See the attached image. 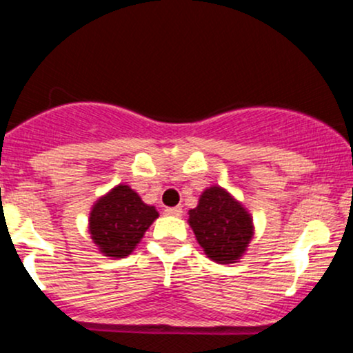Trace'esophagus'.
<instances>
[{
    "label": "esophagus",
    "mask_w": 353,
    "mask_h": 353,
    "mask_svg": "<svg viewBox=\"0 0 353 353\" xmlns=\"http://www.w3.org/2000/svg\"><path fill=\"white\" fill-rule=\"evenodd\" d=\"M168 216H172V217H181L182 216V209L181 208H168L164 210Z\"/></svg>",
    "instance_id": "obj_1"
}]
</instances>
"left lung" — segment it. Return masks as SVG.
Masks as SVG:
<instances>
[{
    "mask_svg": "<svg viewBox=\"0 0 353 353\" xmlns=\"http://www.w3.org/2000/svg\"><path fill=\"white\" fill-rule=\"evenodd\" d=\"M188 222L204 254L217 264L239 262L254 237L250 212L221 185H210L201 194Z\"/></svg>",
    "mask_w": 353,
    "mask_h": 353,
    "instance_id": "1",
    "label": "left lung"
}]
</instances>
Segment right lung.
Instances as JSON below:
<instances>
[{
	"label": "right lung",
	"instance_id": "right-lung-1",
	"mask_svg": "<svg viewBox=\"0 0 353 353\" xmlns=\"http://www.w3.org/2000/svg\"><path fill=\"white\" fill-rule=\"evenodd\" d=\"M159 217L154 205L145 204L128 184H119L101 196L89 212V234L103 255L128 257L144 232Z\"/></svg>",
	"mask_w": 353,
	"mask_h": 353
}]
</instances>
